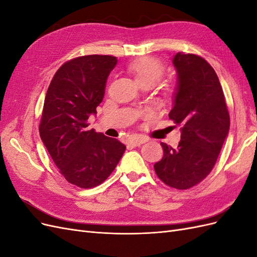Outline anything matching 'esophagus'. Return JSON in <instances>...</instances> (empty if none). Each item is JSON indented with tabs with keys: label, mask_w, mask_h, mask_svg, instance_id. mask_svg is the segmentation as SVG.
Here are the masks:
<instances>
[{
	"label": "esophagus",
	"mask_w": 257,
	"mask_h": 257,
	"mask_svg": "<svg viewBox=\"0 0 257 257\" xmlns=\"http://www.w3.org/2000/svg\"><path fill=\"white\" fill-rule=\"evenodd\" d=\"M145 143H147V139L146 138H134V139H132V141H130L128 142V145L130 146H132V147H138V146H141V145H143V144H145Z\"/></svg>",
	"instance_id": "obj_1"
}]
</instances>
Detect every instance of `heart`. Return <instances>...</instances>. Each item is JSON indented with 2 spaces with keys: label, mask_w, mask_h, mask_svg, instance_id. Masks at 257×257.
Here are the masks:
<instances>
[{
  "label": "heart",
  "mask_w": 257,
  "mask_h": 257,
  "mask_svg": "<svg viewBox=\"0 0 257 257\" xmlns=\"http://www.w3.org/2000/svg\"><path fill=\"white\" fill-rule=\"evenodd\" d=\"M128 71L143 87H152L165 74L166 67L153 57H141L130 62Z\"/></svg>",
  "instance_id": "1"
}]
</instances>
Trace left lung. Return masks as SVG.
I'll list each match as a JSON object with an SVG mask.
<instances>
[{"mask_svg":"<svg viewBox=\"0 0 257 257\" xmlns=\"http://www.w3.org/2000/svg\"><path fill=\"white\" fill-rule=\"evenodd\" d=\"M173 63L178 87L169 119L181 126L176 149L162 143L164 154L154 164L170 188L188 190L210 174L229 131V113L217 75L199 56L178 52Z\"/></svg>","mask_w":257,"mask_h":257,"instance_id":"8db88e82","label":"left lung"}]
</instances>
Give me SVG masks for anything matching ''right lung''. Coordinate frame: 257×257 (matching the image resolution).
I'll use <instances>...</instances> for the list:
<instances>
[{
    "instance_id": "1",
    "label": "right lung",
    "mask_w": 257,
    "mask_h": 257,
    "mask_svg": "<svg viewBox=\"0 0 257 257\" xmlns=\"http://www.w3.org/2000/svg\"><path fill=\"white\" fill-rule=\"evenodd\" d=\"M116 58L90 54L62 65L46 93L40 135L60 174L78 188L91 189L113 172L125 146L89 130L88 119L102 103Z\"/></svg>"
}]
</instances>
